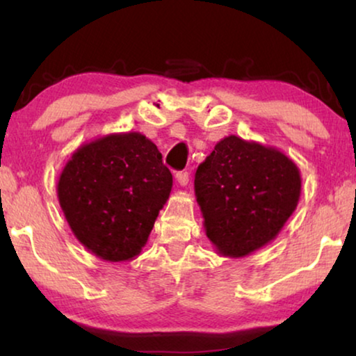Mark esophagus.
I'll return each mask as SVG.
<instances>
[{
    "mask_svg": "<svg viewBox=\"0 0 356 356\" xmlns=\"http://www.w3.org/2000/svg\"><path fill=\"white\" fill-rule=\"evenodd\" d=\"M177 181L179 186H186L189 183V173L188 172H179L177 173Z\"/></svg>",
    "mask_w": 356,
    "mask_h": 356,
    "instance_id": "obj_1",
    "label": "esophagus"
}]
</instances>
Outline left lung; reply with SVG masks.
<instances>
[{
	"instance_id": "obj_1",
	"label": "left lung",
	"mask_w": 356,
	"mask_h": 356,
	"mask_svg": "<svg viewBox=\"0 0 356 356\" xmlns=\"http://www.w3.org/2000/svg\"><path fill=\"white\" fill-rule=\"evenodd\" d=\"M194 193L216 251L243 257L279 235L298 206L301 175L279 149L232 134L197 167Z\"/></svg>"
}]
</instances>
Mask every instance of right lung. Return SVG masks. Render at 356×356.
I'll list each match as a JSON object with an SVG mask.
<instances>
[{
	"instance_id": "1",
	"label": "right lung",
	"mask_w": 356,
	"mask_h": 356,
	"mask_svg": "<svg viewBox=\"0 0 356 356\" xmlns=\"http://www.w3.org/2000/svg\"><path fill=\"white\" fill-rule=\"evenodd\" d=\"M173 177L144 134L113 133L74 150L58 179V201L77 241L104 261L138 257Z\"/></svg>"
}]
</instances>
